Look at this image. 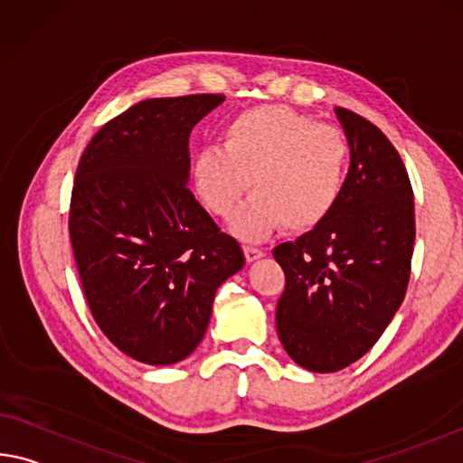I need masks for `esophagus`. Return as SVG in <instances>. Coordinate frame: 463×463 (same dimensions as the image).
<instances>
[{
    "label": "esophagus",
    "instance_id": "1",
    "mask_svg": "<svg viewBox=\"0 0 463 463\" xmlns=\"http://www.w3.org/2000/svg\"><path fill=\"white\" fill-rule=\"evenodd\" d=\"M243 251H245V260H247V261L261 260L263 255H266V251H263V249H258V247H249V245H245V247H243Z\"/></svg>",
    "mask_w": 463,
    "mask_h": 463
}]
</instances>
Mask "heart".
<instances>
[{"instance_id":"1","label":"heart","mask_w":463,"mask_h":463,"mask_svg":"<svg viewBox=\"0 0 463 463\" xmlns=\"http://www.w3.org/2000/svg\"><path fill=\"white\" fill-rule=\"evenodd\" d=\"M348 160V139L337 128L288 107L263 105L224 128L222 150L197 154L194 185L203 208L218 218H229L249 187L251 200L232 218L241 239H266L280 226L303 234L340 202Z\"/></svg>"}]
</instances>
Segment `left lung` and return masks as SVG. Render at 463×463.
<instances>
[{"label": "left lung", "instance_id": "obj_1", "mask_svg": "<svg viewBox=\"0 0 463 463\" xmlns=\"http://www.w3.org/2000/svg\"><path fill=\"white\" fill-rule=\"evenodd\" d=\"M350 144L340 202L317 229L274 249L286 276L276 329L288 356L334 373L366 354L400 309L414 251V194L383 131L335 107Z\"/></svg>", "mask_w": 463, "mask_h": 463}]
</instances>
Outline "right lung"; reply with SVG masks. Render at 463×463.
Listing matches in <instances>:
<instances>
[{
    "label": "right lung",
    "mask_w": 463,
    "mask_h": 463,
    "mask_svg": "<svg viewBox=\"0 0 463 463\" xmlns=\"http://www.w3.org/2000/svg\"><path fill=\"white\" fill-rule=\"evenodd\" d=\"M224 94L148 99L107 121L76 168L70 241L100 332L146 364L192 354L243 249L187 187L189 134Z\"/></svg>",
    "instance_id": "right-lung-1"
}]
</instances>
